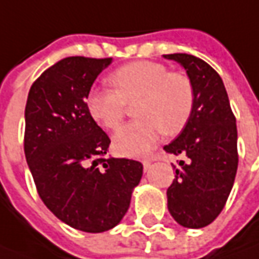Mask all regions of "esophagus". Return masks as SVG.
<instances>
[{"label":"esophagus","mask_w":259,"mask_h":259,"mask_svg":"<svg viewBox=\"0 0 259 259\" xmlns=\"http://www.w3.org/2000/svg\"><path fill=\"white\" fill-rule=\"evenodd\" d=\"M152 159H144L143 160V167H144V171H149L150 168H152Z\"/></svg>","instance_id":"obj_1"}]
</instances>
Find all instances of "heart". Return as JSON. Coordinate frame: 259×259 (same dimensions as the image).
Instances as JSON below:
<instances>
[{"instance_id":"1","label":"heart","mask_w":259,"mask_h":259,"mask_svg":"<svg viewBox=\"0 0 259 259\" xmlns=\"http://www.w3.org/2000/svg\"><path fill=\"white\" fill-rule=\"evenodd\" d=\"M107 88H93L86 107L95 122L116 129L124 117L126 103L135 102L137 120L116 132L115 146L122 154L139 157L152 150L164 135H177L189 123L194 107V89L186 75L168 72L150 61L124 65L109 76Z\"/></svg>"}]
</instances>
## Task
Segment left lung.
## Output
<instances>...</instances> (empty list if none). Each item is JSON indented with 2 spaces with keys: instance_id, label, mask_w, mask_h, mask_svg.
Listing matches in <instances>:
<instances>
[{
  "instance_id": "8db88e82",
  "label": "left lung",
  "mask_w": 259,
  "mask_h": 259,
  "mask_svg": "<svg viewBox=\"0 0 259 259\" xmlns=\"http://www.w3.org/2000/svg\"><path fill=\"white\" fill-rule=\"evenodd\" d=\"M184 68L194 89V107L186 127L167 153L187 159L179 161L167 189V208L186 228L211 224L233 189L237 167V124L223 79L203 59L189 54L163 55Z\"/></svg>"
}]
</instances>
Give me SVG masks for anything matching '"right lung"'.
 <instances>
[{
    "instance_id": "right-lung-1",
    "label": "right lung",
    "mask_w": 259,
    "mask_h": 259,
    "mask_svg": "<svg viewBox=\"0 0 259 259\" xmlns=\"http://www.w3.org/2000/svg\"><path fill=\"white\" fill-rule=\"evenodd\" d=\"M112 58H63L29 89L24 150L38 194L62 223L85 233L116 227L140 183L143 164L106 157L110 139L85 100Z\"/></svg>"
}]
</instances>
